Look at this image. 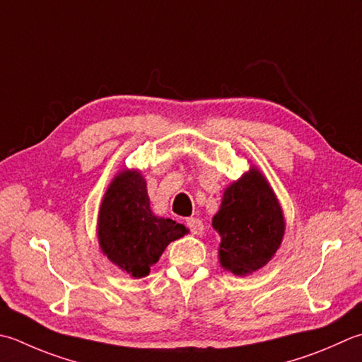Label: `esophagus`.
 <instances>
[{"mask_svg": "<svg viewBox=\"0 0 362 362\" xmlns=\"http://www.w3.org/2000/svg\"><path fill=\"white\" fill-rule=\"evenodd\" d=\"M185 224H187V228L189 229V232L194 233V235H199V233H202V230H204V223L201 221L199 218H188Z\"/></svg>", "mask_w": 362, "mask_h": 362, "instance_id": "obj_1", "label": "esophagus"}]
</instances>
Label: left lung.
I'll use <instances>...</instances> for the list:
<instances>
[{
  "label": "left lung",
  "instance_id": "left-lung-1",
  "mask_svg": "<svg viewBox=\"0 0 362 362\" xmlns=\"http://www.w3.org/2000/svg\"><path fill=\"white\" fill-rule=\"evenodd\" d=\"M211 226L221 237L219 262L238 276L264 267L278 251L286 229L279 202L256 168L226 188Z\"/></svg>",
  "mask_w": 362,
  "mask_h": 362
}]
</instances>
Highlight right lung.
Segmentation results:
<instances>
[{"mask_svg":"<svg viewBox=\"0 0 362 362\" xmlns=\"http://www.w3.org/2000/svg\"><path fill=\"white\" fill-rule=\"evenodd\" d=\"M187 228L152 214L146 182L138 171H122L110 185L98 214V242L112 264L143 278L165 247Z\"/></svg>","mask_w":362,"mask_h":362,"instance_id":"right-lung-1","label":"right lung"}]
</instances>
